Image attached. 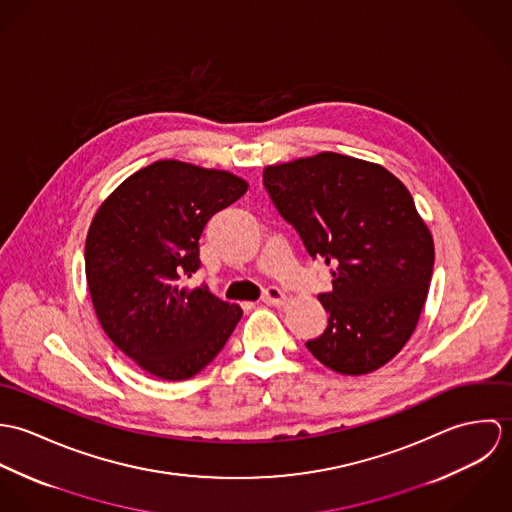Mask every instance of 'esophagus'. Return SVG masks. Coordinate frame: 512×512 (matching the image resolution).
<instances>
[{"mask_svg":"<svg viewBox=\"0 0 512 512\" xmlns=\"http://www.w3.org/2000/svg\"><path fill=\"white\" fill-rule=\"evenodd\" d=\"M262 301L266 303V305H284L286 301H288V295L282 292L280 288H276V286H270L264 295H262Z\"/></svg>","mask_w":512,"mask_h":512,"instance_id":"obj_1","label":"esophagus"}]
</instances>
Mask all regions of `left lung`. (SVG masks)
<instances>
[{"label": "left lung", "mask_w": 512, "mask_h": 512, "mask_svg": "<svg viewBox=\"0 0 512 512\" xmlns=\"http://www.w3.org/2000/svg\"><path fill=\"white\" fill-rule=\"evenodd\" d=\"M278 213L311 258L331 268L329 313L309 353L339 374L359 376L394 359L424 309L434 240L404 183L382 165L323 151L264 169Z\"/></svg>", "instance_id": "1"}]
</instances>
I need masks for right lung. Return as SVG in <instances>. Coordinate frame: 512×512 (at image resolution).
I'll return each mask as SVG.
<instances>
[{
  "instance_id": "right-lung-1",
  "label": "right lung",
  "mask_w": 512,
  "mask_h": 512,
  "mask_svg": "<svg viewBox=\"0 0 512 512\" xmlns=\"http://www.w3.org/2000/svg\"><path fill=\"white\" fill-rule=\"evenodd\" d=\"M246 189L228 171L163 159L130 175L90 222L84 262L96 317L110 341L157 378L201 372L242 317L236 303L181 280L201 268L205 224Z\"/></svg>"
}]
</instances>
